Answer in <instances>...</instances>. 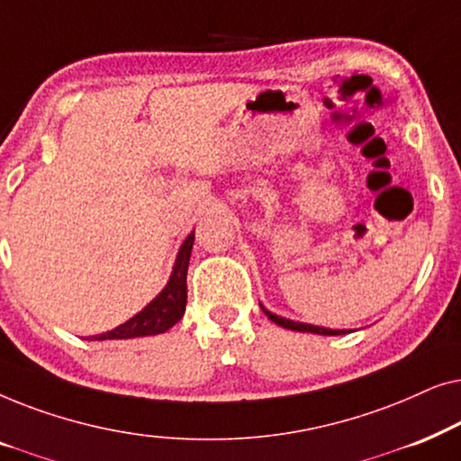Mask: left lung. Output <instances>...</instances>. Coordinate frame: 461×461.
Listing matches in <instances>:
<instances>
[{"mask_svg": "<svg viewBox=\"0 0 461 461\" xmlns=\"http://www.w3.org/2000/svg\"><path fill=\"white\" fill-rule=\"evenodd\" d=\"M260 308L264 311V314L273 321V323L285 327V330H294V331H311V333H319V336H339V333H346L344 330H325V327H314V325H306V323H295V321H289V319H283V317H276V314L268 312L267 308L260 304Z\"/></svg>", "mask_w": 461, "mask_h": 461, "instance_id": "8db88e82", "label": "left lung"}]
</instances>
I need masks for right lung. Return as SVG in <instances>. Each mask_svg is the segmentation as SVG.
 Returning a JSON list of instances; mask_svg holds the SVG:
<instances>
[{"label": "right lung", "instance_id": "right-lung-1", "mask_svg": "<svg viewBox=\"0 0 461 461\" xmlns=\"http://www.w3.org/2000/svg\"><path fill=\"white\" fill-rule=\"evenodd\" d=\"M194 241V230L186 237L182 243L176 258L172 276H169L167 285L150 304L138 312L134 319L128 323L115 327L113 331L100 333V336H92V339H128V338H142V336H155V333L167 331L182 319L186 308V270L188 260H191V249Z\"/></svg>", "mask_w": 461, "mask_h": 461}]
</instances>
